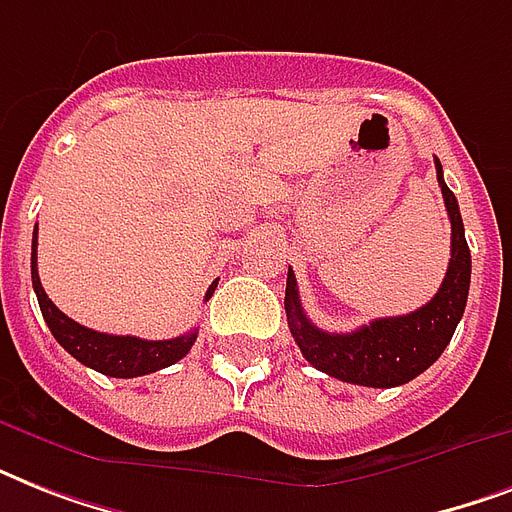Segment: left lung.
Segmentation results:
<instances>
[{
  "instance_id": "1",
  "label": "left lung",
  "mask_w": 512,
  "mask_h": 512,
  "mask_svg": "<svg viewBox=\"0 0 512 512\" xmlns=\"http://www.w3.org/2000/svg\"><path fill=\"white\" fill-rule=\"evenodd\" d=\"M436 175L444 193L446 212L452 220V257L436 297L417 311L390 319H374L356 332H324L313 327L297 295L295 271L287 273L289 332L308 364L342 382L366 388H396L422 374L452 340L460 324L470 289V249L465 241L460 204L444 183V170L436 159Z\"/></svg>"
}]
</instances>
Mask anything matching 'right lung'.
<instances>
[{"instance_id": "add662e5", "label": "right lung", "mask_w": 512, "mask_h": 512, "mask_svg": "<svg viewBox=\"0 0 512 512\" xmlns=\"http://www.w3.org/2000/svg\"><path fill=\"white\" fill-rule=\"evenodd\" d=\"M31 284H34L36 300L42 308V316L50 327L52 337L63 345V348L82 361L84 366H90L95 372L108 374V377H143V374L159 372L164 366H172L175 361L191 350L196 342V329L185 332L172 340H140V337H124V335H106V332H95L82 324H76L74 319H68L66 313L58 311V305L52 303L47 292H44L42 281H39V271H36V231L31 239ZM217 287V279L209 284L204 300L212 297Z\"/></svg>"}]
</instances>
